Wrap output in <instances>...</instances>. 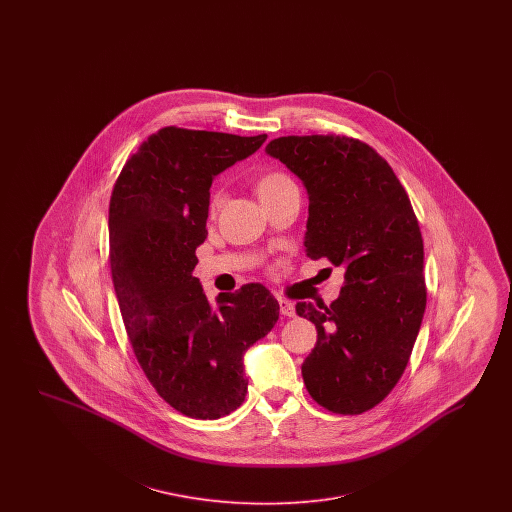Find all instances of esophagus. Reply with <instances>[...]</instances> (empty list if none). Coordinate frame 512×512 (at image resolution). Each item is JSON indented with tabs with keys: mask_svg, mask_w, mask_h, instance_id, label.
Returning <instances> with one entry per match:
<instances>
[{
	"mask_svg": "<svg viewBox=\"0 0 512 512\" xmlns=\"http://www.w3.org/2000/svg\"><path fill=\"white\" fill-rule=\"evenodd\" d=\"M278 305H280V313L282 317H295V305L288 299H278Z\"/></svg>",
	"mask_w": 512,
	"mask_h": 512,
	"instance_id": "1",
	"label": "esophagus"
}]
</instances>
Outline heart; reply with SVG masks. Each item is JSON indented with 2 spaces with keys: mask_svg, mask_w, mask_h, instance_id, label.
Masks as SVG:
<instances>
[{
  "mask_svg": "<svg viewBox=\"0 0 512 512\" xmlns=\"http://www.w3.org/2000/svg\"><path fill=\"white\" fill-rule=\"evenodd\" d=\"M290 184H293V180L288 174H284V172H268V174L259 178L257 194H259V197L272 194V192H276V190H280L284 186H290ZM219 199V194L213 195V207L219 203Z\"/></svg>",
  "mask_w": 512,
  "mask_h": 512,
  "instance_id": "obj_1",
  "label": "heart"
}]
</instances>
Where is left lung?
Masks as SVG:
<instances>
[{
	"mask_svg": "<svg viewBox=\"0 0 512 512\" xmlns=\"http://www.w3.org/2000/svg\"><path fill=\"white\" fill-rule=\"evenodd\" d=\"M267 153L307 188V255L345 268L330 307L295 305L317 326L303 382L324 409L365 413L405 372L426 309L424 244L411 199L388 161L355 138L282 136Z\"/></svg>",
	"mask_w": 512,
	"mask_h": 512,
	"instance_id": "8db88e82",
	"label": "left lung"
}]
</instances>
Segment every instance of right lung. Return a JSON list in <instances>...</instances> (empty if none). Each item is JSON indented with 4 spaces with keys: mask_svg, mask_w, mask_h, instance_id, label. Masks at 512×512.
<instances>
[{
    "mask_svg": "<svg viewBox=\"0 0 512 512\" xmlns=\"http://www.w3.org/2000/svg\"><path fill=\"white\" fill-rule=\"evenodd\" d=\"M265 140L161 128L126 161L111 194L109 261L128 340L151 386L190 418L215 420L244 403V353L278 320L265 286L219 293L211 305L194 276L213 178Z\"/></svg>",
    "mask_w": 512,
    "mask_h": 512,
    "instance_id": "right-lung-1",
    "label": "right lung"
}]
</instances>
